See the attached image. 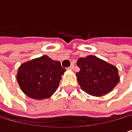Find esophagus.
Returning <instances> with one entry per match:
<instances>
[{
    "label": "esophagus",
    "mask_w": 132,
    "mask_h": 132,
    "mask_svg": "<svg viewBox=\"0 0 132 132\" xmlns=\"http://www.w3.org/2000/svg\"><path fill=\"white\" fill-rule=\"evenodd\" d=\"M73 68H74V64H73V63H72L71 66L69 68V69H71V70H73Z\"/></svg>",
    "instance_id": "esophagus-1"
}]
</instances>
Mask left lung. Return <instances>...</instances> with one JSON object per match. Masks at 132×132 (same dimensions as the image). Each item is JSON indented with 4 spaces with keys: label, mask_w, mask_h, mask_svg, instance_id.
<instances>
[{
    "label": "left lung",
    "mask_w": 132,
    "mask_h": 132,
    "mask_svg": "<svg viewBox=\"0 0 132 132\" xmlns=\"http://www.w3.org/2000/svg\"><path fill=\"white\" fill-rule=\"evenodd\" d=\"M80 71L76 73L78 84L85 93L101 97L112 92L119 82L117 67L93 55L77 61Z\"/></svg>",
    "instance_id": "8db88e82"
}]
</instances>
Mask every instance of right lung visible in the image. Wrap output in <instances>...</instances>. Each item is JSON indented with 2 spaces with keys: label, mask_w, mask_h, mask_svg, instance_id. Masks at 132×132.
I'll use <instances>...</instances> for the list:
<instances>
[{
  "label": "right lung",
  "mask_w": 132,
  "mask_h": 132,
  "mask_svg": "<svg viewBox=\"0 0 132 132\" xmlns=\"http://www.w3.org/2000/svg\"><path fill=\"white\" fill-rule=\"evenodd\" d=\"M65 71L60 62L44 55L22 63L16 79L24 94L33 99L41 100L54 93Z\"/></svg>",
  "instance_id": "add662e5"
}]
</instances>
